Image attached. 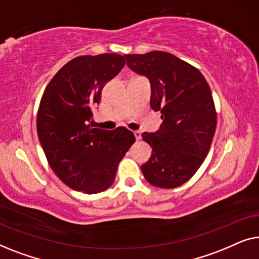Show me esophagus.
Instances as JSON below:
<instances>
[{
    "mask_svg": "<svg viewBox=\"0 0 259 259\" xmlns=\"http://www.w3.org/2000/svg\"><path fill=\"white\" fill-rule=\"evenodd\" d=\"M134 137H136L137 140L141 139V132L140 131H134Z\"/></svg>",
    "mask_w": 259,
    "mask_h": 259,
    "instance_id": "1",
    "label": "esophagus"
}]
</instances>
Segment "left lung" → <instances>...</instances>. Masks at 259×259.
Returning a JSON list of instances; mask_svg holds the SVG:
<instances>
[{
    "mask_svg": "<svg viewBox=\"0 0 259 259\" xmlns=\"http://www.w3.org/2000/svg\"><path fill=\"white\" fill-rule=\"evenodd\" d=\"M127 66L150 79L151 107L162 123L143 139L152 147L141 172L151 185L175 189L190 180L206 158L217 126L213 98L199 70L166 52L125 55Z\"/></svg>",
    "mask_w": 259,
    "mask_h": 259,
    "instance_id": "left-lung-1",
    "label": "left lung"
}]
</instances>
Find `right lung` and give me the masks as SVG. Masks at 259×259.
Here are the masks:
<instances>
[{
    "label": "right lung",
    "instance_id": "1",
    "mask_svg": "<svg viewBox=\"0 0 259 259\" xmlns=\"http://www.w3.org/2000/svg\"><path fill=\"white\" fill-rule=\"evenodd\" d=\"M125 66L119 54L83 55L66 63L47 84L38 106V139L55 175L80 192L94 194L114 182L136 138L126 127L92 128V107L105 83Z\"/></svg>",
    "mask_w": 259,
    "mask_h": 259
}]
</instances>
